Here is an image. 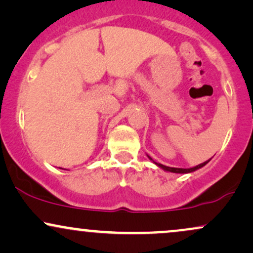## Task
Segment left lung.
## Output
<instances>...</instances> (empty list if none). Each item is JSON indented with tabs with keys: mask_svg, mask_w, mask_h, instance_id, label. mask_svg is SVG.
Segmentation results:
<instances>
[{
	"mask_svg": "<svg viewBox=\"0 0 253 253\" xmlns=\"http://www.w3.org/2000/svg\"><path fill=\"white\" fill-rule=\"evenodd\" d=\"M149 157V159L150 161H152L153 163H155L157 167H159L161 168V169H163L164 171H167V172H173V173H190V172H194V171H196V170H199V169H201V168H203L205 167L206 164L208 163V162L211 161H206L205 163H201V164H199V165H196V167H194V168H190V169H182V168H170V167H165V165H163V164H161V163H157V162H155L153 161L152 158H151L150 156H147Z\"/></svg>",
	"mask_w": 253,
	"mask_h": 253,
	"instance_id": "1",
	"label": "left lung"
}]
</instances>
